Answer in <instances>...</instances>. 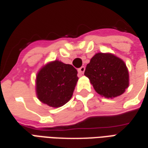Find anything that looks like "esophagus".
Here are the masks:
<instances>
[{"mask_svg": "<svg viewBox=\"0 0 148 148\" xmlns=\"http://www.w3.org/2000/svg\"><path fill=\"white\" fill-rule=\"evenodd\" d=\"M84 71H85V67L84 66L80 67V68H79V69H78L79 75H83V74H84Z\"/></svg>", "mask_w": 148, "mask_h": 148, "instance_id": "34e87169", "label": "esophagus"}]
</instances>
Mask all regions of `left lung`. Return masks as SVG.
Returning <instances> with one entry per match:
<instances>
[{
  "mask_svg": "<svg viewBox=\"0 0 148 148\" xmlns=\"http://www.w3.org/2000/svg\"><path fill=\"white\" fill-rule=\"evenodd\" d=\"M84 75L97 93L108 99L122 95L129 84L126 64L112 53H96L87 64Z\"/></svg>",
  "mask_w": 148,
  "mask_h": 148,
  "instance_id": "1",
  "label": "left lung"
}]
</instances>
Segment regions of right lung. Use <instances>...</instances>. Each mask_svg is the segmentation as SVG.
I'll use <instances>...</instances> for the list:
<instances>
[{
  "label": "right lung",
  "instance_id": "obj_1",
  "mask_svg": "<svg viewBox=\"0 0 148 148\" xmlns=\"http://www.w3.org/2000/svg\"><path fill=\"white\" fill-rule=\"evenodd\" d=\"M77 70L59 61L43 66L36 76V94L44 104L58 108L69 101L78 81Z\"/></svg>",
  "mask_w": 148,
  "mask_h": 148
}]
</instances>
